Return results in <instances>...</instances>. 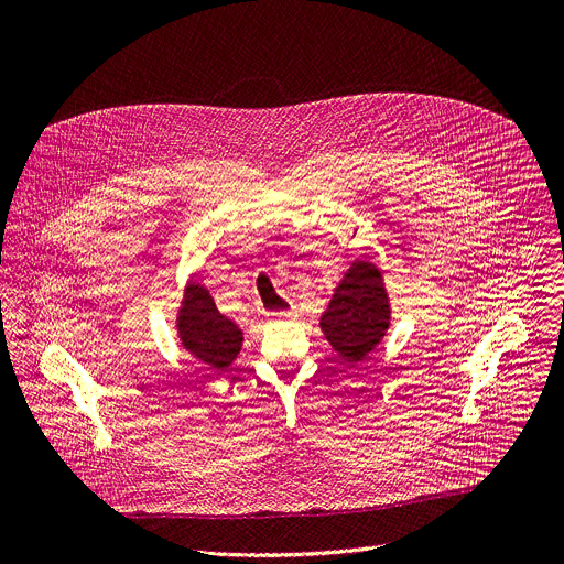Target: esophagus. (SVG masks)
I'll return each instance as SVG.
<instances>
[{
  "label": "esophagus",
  "mask_w": 564,
  "mask_h": 564,
  "mask_svg": "<svg viewBox=\"0 0 564 564\" xmlns=\"http://www.w3.org/2000/svg\"><path fill=\"white\" fill-rule=\"evenodd\" d=\"M268 316H270V321H288L294 316V312H272Z\"/></svg>",
  "instance_id": "34e87169"
}]
</instances>
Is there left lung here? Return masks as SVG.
Returning <instances> with one entry per match:
<instances>
[{"instance_id":"8db88e82","label":"left lung","mask_w":564,"mask_h":564,"mask_svg":"<svg viewBox=\"0 0 564 564\" xmlns=\"http://www.w3.org/2000/svg\"><path fill=\"white\" fill-rule=\"evenodd\" d=\"M321 333L348 364L364 361L390 328V301L381 270L370 259H357L318 318Z\"/></svg>"}]
</instances>
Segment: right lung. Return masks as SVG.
<instances>
[{
	"label": "right lung",
	"instance_id": "1",
	"mask_svg": "<svg viewBox=\"0 0 564 564\" xmlns=\"http://www.w3.org/2000/svg\"><path fill=\"white\" fill-rule=\"evenodd\" d=\"M176 330L183 348L214 370L229 368L243 346V330L218 312L209 290L198 281L185 285Z\"/></svg>",
	"mask_w": 564,
	"mask_h": 564
}]
</instances>
